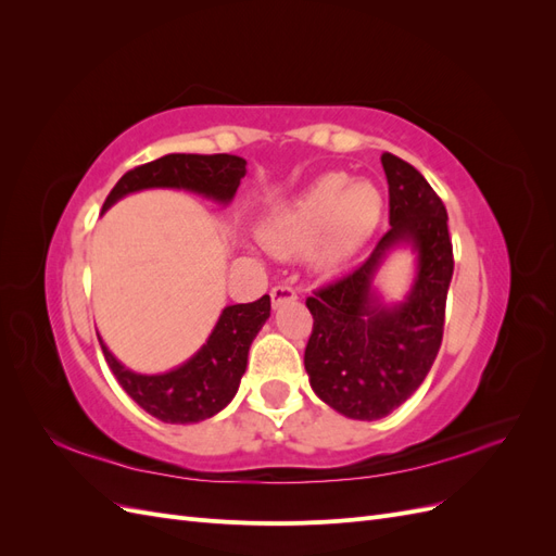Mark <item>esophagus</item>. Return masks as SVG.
<instances>
[{"label":"esophagus","mask_w":556,"mask_h":556,"mask_svg":"<svg viewBox=\"0 0 556 556\" xmlns=\"http://www.w3.org/2000/svg\"><path fill=\"white\" fill-rule=\"evenodd\" d=\"M294 299H296V290L290 288V285H276V288L271 290V301L276 308L280 304H288V301H294Z\"/></svg>","instance_id":"34e87169"}]
</instances>
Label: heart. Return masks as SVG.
I'll list each match as a JSON object with an SVG mask.
<instances>
[{"instance_id":"1","label":"heart","mask_w":556,"mask_h":556,"mask_svg":"<svg viewBox=\"0 0 556 556\" xmlns=\"http://www.w3.org/2000/svg\"><path fill=\"white\" fill-rule=\"evenodd\" d=\"M384 208L371 180H352L333 172L319 176L304 192L266 215L262 243L282 257L313 250L319 271H333L371 239Z\"/></svg>"}]
</instances>
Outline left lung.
I'll use <instances>...</instances> for the list:
<instances>
[{
  "label": "left lung",
  "mask_w": 556,
  "mask_h": 556,
  "mask_svg": "<svg viewBox=\"0 0 556 556\" xmlns=\"http://www.w3.org/2000/svg\"><path fill=\"white\" fill-rule=\"evenodd\" d=\"M390 185V231L362 266L306 299L313 333L306 374L327 406L352 419H380L410 399L439 355L452 280L447 211L415 166L382 153ZM418 252V276L406 302L382 305L372 276L392 247Z\"/></svg>",
  "instance_id": "1"
}]
</instances>
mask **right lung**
<instances>
[{
	"label": "right lung",
	"mask_w": 556,
	"mask_h": 556,
	"mask_svg": "<svg viewBox=\"0 0 556 556\" xmlns=\"http://www.w3.org/2000/svg\"><path fill=\"white\" fill-rule=\"evenodd\" d=\"M243 176L245 160L237 155L172 153L155 162L134 166L115 182L102 211H109L117 199L150 188L190 190L220 201V204H229ZM268 315H271V296L268 294L252 304L227 306L197 355L174 371L157 376L129 371L111 355L99 333L97 339L115 380L146 413L166 425H192L220 413L237 394L248 366V350Z\"/></svg>",
	"instance_id": "1"
}]
</instances>
